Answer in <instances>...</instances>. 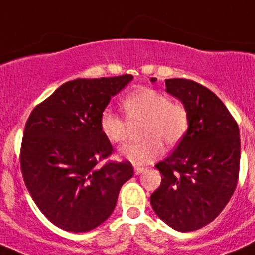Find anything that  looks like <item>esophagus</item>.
<instances>
[{"label": "esophagus", "instance_id": "obj_1", "mask_svg": "<svg viewBox=\"0 0 255 255\" xmlns=\"http://www.w3.org/2000/svg\"><path fill=\"white\" fill-rule=\"evenodd\" d=\"M144 169H146V167L143 166H134V174H136V175H139Z\"/></svg>", "mask_w": 255, "mask_h": 255}]
</instances>
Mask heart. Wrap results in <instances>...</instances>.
I'll use <instances>...</instances> for the list:
<instances>
[{"label": "heart", "instance_id": "1", "mask_svg": "<svg viewBox=\"0 0 255 255\" xmlns=\"http://www.w3.org/2000/svg\"><path fill=\"white\" fill-rule=\"evenodd\" d=\"M122 108L129 123L143 121L139 142L123 146L119 155L136 165L148 164L162 152L164 144L174 146L183 139L189 128V111L183 103L174 102L161 91L142 88L122 100ZM102 133L112 143H121L128 136V123L111 109L99 117Z\"/></svg>", "mask_w": 255, "mask_h": 255}]
</instances>
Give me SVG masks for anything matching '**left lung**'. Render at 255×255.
I'll return each mask as SVG.
<instances>
[{"instance_id": "obj_1", "label": "left lung", "mask_w": 255, "mask_h": 255, "mask_svg": "<svg viewBox=\"0 0 255 255\" xmlns=\"http://www.w3.org/2000/svg\"><path fill=\"white\" fill-rule=\"evenodd\" d=\"M165 85L188 108L190 121L174 152L155 165L161 184L150 201L165 224L187 233L213 221L233 196L240 169L239 127L203 85L187 79H167Z\"/></svg>"}]
</instances>
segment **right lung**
Returning a JSON list of instances; mask_svg holds the SVG:
<instances>
[{
	"label": "right lung",
	"instance_id": "right-lung-1",
	"mask_svg": "<svg viewBox=\"0 0 255 255\" xmlns=\"http://www.w3.org/2000/svg\"><path fill=\"white\" fill-rule=\"evenodd\" d=\"M132 79L122 75L68 81L27 118L20 148L22 178L39 210L63 230L98 228L132 178L127 160L99 165L113 153L100 130V113Z\"/></svg>",
	"mask_w": 255,
	"mask_h": 255
}]
</instances>
